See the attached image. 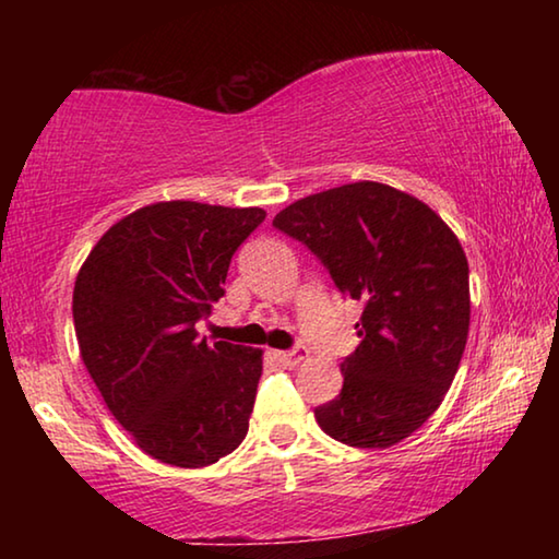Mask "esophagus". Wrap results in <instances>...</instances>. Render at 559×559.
<instances>
[{"label": "esophagus", "instance_id": "obj_1", "mask_svg": "<svg viewBox=\"0 0 559 559\" xmlns=\"http://www.w3.org/2000/svg\"><path fill=\"white\" fill-rule=\"evenodd\" d=\"M271 355H273V359H278V362L286 367H293L306 359V353H302V349H276V353H271Z\"/></svg>", "mask_w": 559, "mask_h": 559}]
</instances>
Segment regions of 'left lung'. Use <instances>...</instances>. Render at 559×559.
<instances>
[{"label": "left lung", "mask_w": 559, "mask_h": 559, "mask_svg": "<svg viewBox=\"0 0 559 559\" xmlns=\"http://www.w3.org/2000/svg\"><path fill=\"white\" fill-rule=\"evenodd\" d=\"M273 226L306 243L343 296L365 306L362 343L343 390L316 409L328 437L390 449L447 396L471 323L468 261L447 222L382 182H353L293 202Z\"/></svg>", "instance_id": "1"}]
</instances>
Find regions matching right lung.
<instances>
[{"label": "right lung", "instance_id": "obj_1", "mask_svg": "<svg viewBox=\"0 0 559 559\" xmlns=\"http://www.w3.org/2000/svg\"><path fill=\"white\" fill-rule=\"evenodd\" d=\"M263 219L259 206L147 204L112 224L75 276L83 365L132 441L169 466H210L249 431L263 353L212 345L194 325Z\"/></svg>", "mask_w": 559, "mask_h": 559}]
</instances>
